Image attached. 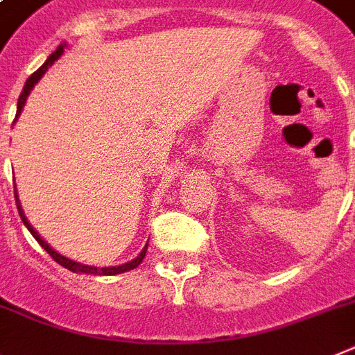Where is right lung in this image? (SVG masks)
I'll list each match as a JSON object with an SVG mask.
<instances>
[{"instance_id": "add662e5", "label": "right lung", "mask_w": 355, "mask_h": 355, "mask_svg": "<svg viewBox=\"0 0 355 355\" xmlns=\"http://www.w3.org/2000/svg\"><path fill=\"white\" fill-rule=\"evenodd\" d=\"M62 51H64V46H58L57 51H53V53L49 55L48 60H46V62L42 64V66L39 67V69H37L35 73H33V75L30 76L28 80H26V84H24V87H23V92H21L19 100H17V114H15V119H17V116H19V114H21V109H23L24 101H26V98H28V94H30V91H32L33 85H35L37 82H39V80H41V76L44 75L46 71H48V67L51 66V64H53L55 60H57V58L60 57V55H62ZM15 119H14V121H15ZM14 196H15V205H17V211H19L21 220H23V223L26 225V229H28L30 232H32V236L35 237L37 243H39V245H41L42 248H44V250L48 252L49 255H51V259H53V261H57V263L60 264V266L67 268V270H71V271H75V273H78V271H80V273H91V275H118V273H123V271L134 270V268H137V266H139L141 263H143L144 255H146V246H148V245L144 246L143 252H141V254L137 255V257H135L134 261H130V263H126V264H121V266H112V268H94V266H85V264L75 263V261H71V259H67V257H64V255L57 254V252H55L53 248H51V246H49L48 243L44 241V239H41V236H39V234H37L35 230L32 229V225H30V223H28V220H26V218H24L23 209H21L19 200H17V195H15V193H14Z\"/></svg>"}]
</instances>
